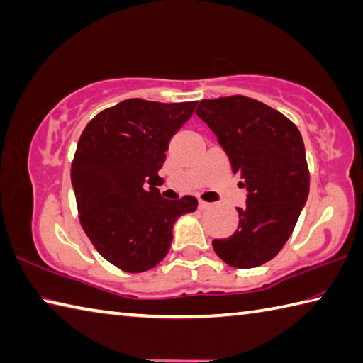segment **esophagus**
I'll return each instance as SVG.
<instances>
[{
	"label": "esophagus",
	"instance_id": "1",
	"mask_svg": "<svg viewBox=\"0 0 363 363\" xmlns=\"http://www.w3.org/2000/svg\"><path fill=\"white\" fill-rule=\"evenodd\" d=\"M211 206V203H208V201H204V200H200L199 201V208L200 209H208Z\"/></svg>",
	"mask_w": 363,
	"mask_h": 363
}]
</instances>
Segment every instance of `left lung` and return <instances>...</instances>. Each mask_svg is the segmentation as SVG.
Instances as JSON below:
<instances>
[{
    "label": "left lung",
    "instance_id": "left-lung-1",
    "mask_svg": "<svg viewBox=\"0 0 363 363\" xmlns=\"http://www.w3.org/2000/svg\"><path fill=\"white\" fill-rule=\"evenodd\" d=\"M196 116L214 131L247 190L238 230L214 240L220 259L235 268L263 265L292 235L309 194V169L298 128L279 111L242 95L201 100Z\"/></svg>",
    "mask_w": 363,
    "mask_h": 363
}]
</instances>
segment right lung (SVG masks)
Returning <instances> with one entry per match:
<instances>
[{"label":"right lung","mask_w":363,"mask_h":363,"mask_svg":"<svg viewBox=\"0 0 363 363\" xmlns=\"http://www.w3.org/2000/svg\"><path fill=\"white\" fill-rule=\"evenodd\" d=\"M195 106L130 98L96 114L79 138L71 164L79 220L98 252L123 272L160 263L177 217L199 206L195 196L171 201L157 189L169 140Z\"/></svg>","instance_id":"1"}]
</instances>
